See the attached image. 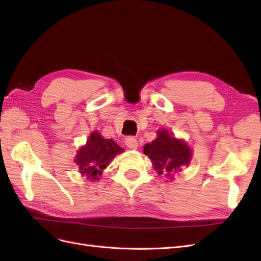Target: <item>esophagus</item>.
Here are the masks:
<instances>
[{
	"mask_svg": "<svg viewBox=\"0 0 261 261\" xmlns=\"http://www.w3.org/2000/svg\"><path fill=\"white\" fill-rule=\"evenodd\" d=\"M125 145L127 146L129 149H136L137 146H138V141L135 137L128 136V137H126V139H125Z\"/></svg>",
	"mask_w": 261,
	"mask_h": 261,
	"instance_id": "34e87169",
	"label": "esophagus"
}]
</instances>
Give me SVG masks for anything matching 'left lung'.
<instances>
[{
	"label": "left lung",
	"mask_w": 261,
	"mask_h": 261,
	"mask_svg": "<svg viewBox=\"0 0 261 261\" xmlns=\"http://www.w3.org/2000/svg\"><path fill=\"white\" fill-rule=\"evenodd\" d=\"M158 137L151 144H146L144 153L151 160L154 170L168 177L173 172L179 171L191 161V149L184 143L172 137L169 132L158 130Z\"/></svg>",
	"instance_id": "8db88e82"
}]
</instances>
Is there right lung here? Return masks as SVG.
Returning <instances> with one entry per match:
<instances>
[{"label":"right lung","mask_w":261,"mask_h":261,"mask_svg":"<svg viewBox=\"0 0 261 261\" xmlns=\"http://www.w3.org/2000/svg\"><path fill=\"white\" fill-rule=\"evenodd\" d=\"M124 151L112 139H105L98 132L92 133L87 145L77 152L76 164L80 167L82 174L90 180L99 179L102 170L108 167L113 158Z\"/></svg>","instance_id":"1"}]
</instances>
